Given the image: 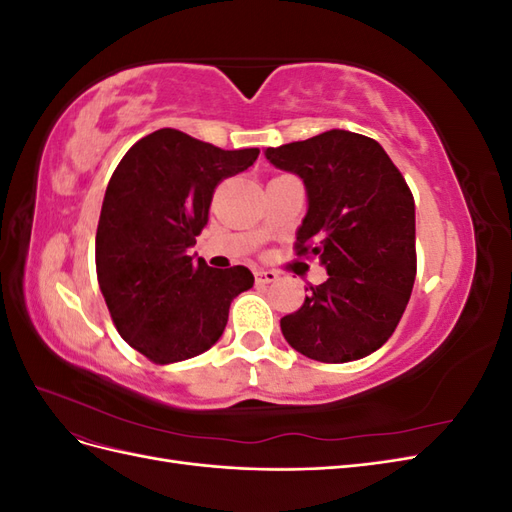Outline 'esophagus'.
<instances>
[{"mask_svg": "<svg viewBox=\"0 0 512 512\" xmlns=\"http://www.w3.org/2000/svg\"><path fill=\"white\" fill-rule=\"evenodd\" d=\"M254 275H256V282H260V284H271V282L280 280V273L271 271V269H258Z\"/></svg>", "mask_w": 512, "mask_h": 512, "instance_id": "1", "label": "esophagus"}]
</instances>
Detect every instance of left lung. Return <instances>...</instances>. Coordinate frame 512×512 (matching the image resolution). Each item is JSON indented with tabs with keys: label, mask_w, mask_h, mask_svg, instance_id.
Masks as SVG:
<instances>
[{
	"label": "left lung",
	"mask_w": 512,
	"mask_h": 512,
	"mask_svg": "<svg viewBox=\"0 0 512 512\" xmlns=\"http://www.w3.org/2000/svg\"><path fill=\"white\" fill-rule=\"evenodd\" d=\"M265 158L303 181L297 247L318 256L329 275L280 320L286 342L320 363L363 359L393 335L410 301L412 192L380 143L348 130L267 147Z\"/></svg>",
	"instance_id": "1"
}]
</instances>
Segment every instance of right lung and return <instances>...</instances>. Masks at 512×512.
Here are the masks:
<instances>
[{"label":"right lung","mask_w":512,"mask_h":512,"mask_svg":"<svg viewBox=\"0 0 512 512\" xmlns=\"http://www.w3.org/2000/svg\"><path fill=\"white\" fill-rule=\"evenodd\" d=\"M258 153L162 128L132 145L108 181L98 282L119 335L149 361L179 363L209 350L232 299L254 286L247 267L211 269L188 250L207 224L215 185L250 168Z\"/></svg>","instance_id":"add662e5"}]
</instances>
